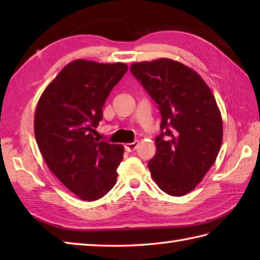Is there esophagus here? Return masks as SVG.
<instances>
[{
	"instance_id": "obj_1",
	"label": "esophagus",
	"mask_w": 260,
	"mask_h": 260,
	"mask_svg": "<svg viewBox=\"0 0 260 260\" xmlns=\"http://www.w3.org/2000/svg\"><path fill=\"white\" fill-rule=\"evenodd\" d=\"M124 147H125L126 151H128V152L134 151L139 147V141H134V142H132V143H126Z\"/></svg>"
}]
</instances>
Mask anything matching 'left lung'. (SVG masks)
<instances>
[{
    "mask_svg": "<svg viewBox=\"0 0 260 260\" xmlns=\"http://www.w3.org/2000/svg\"><path fill=\"white\" fill-rule=\"evenodd\" d=\"M161 114L156 155L148 164L153 181L171 196L195 189L214 164L222 142V118L199 73L178 60L131 65Z\"/></svg>",
    "mask_w": 260,
    "mask_h": 260,
    "instance_id": "left-lung-1",
    "label": "left lung"
}]
</instances>
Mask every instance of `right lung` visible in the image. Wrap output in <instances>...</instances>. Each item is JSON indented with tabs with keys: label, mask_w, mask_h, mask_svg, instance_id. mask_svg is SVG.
I'll return each instance as SVG.
<instances>
[{
	"label": "right lung",
	"mask_w": 260,
	"mask_h": 260,
	"mask_svg": "<svg viewBox=\"0 0 260 260\" xmlns=\"http://www.w3.org/2000/svg\"><path fill=\"white\" fill-rule=\"evenodd\" d=\"M126 64L76 59L43 91L34 116V134L48 167L82 201L103 197L117 181L121 144L95 138L110 91L127 72Z\"/></svg>",
	"instance_id": "right-lung-1"
}]
</instances>
